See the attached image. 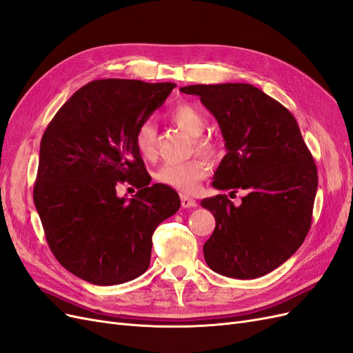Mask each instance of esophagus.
I'll list each match as a JSON object with an SVG mask.
<instances>
[{"instance_id":"1","label":"esophagus","mask_w":353,"mask_h":353,"mask_svg":"<svg viewBox=\"0 0 353 353\" xmlns=\"http://www.w3.org/2000/svg\"><path fill=\"white\" fill-rule=\"evenodd\" d=\"M181 205H183V208H194L196 206V200L193 197L190 196H185V194H181Z\"/></svg>"}]
</instances>
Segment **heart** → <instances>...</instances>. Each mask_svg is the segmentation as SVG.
Listing matches in <instances>:
<instances>
[{
    "label": "heart",
    "instance_id": "b5f03b06",
    "mask_svg": "<svg viewBox=\"0 0 353 353\" xmlns=\"http://www.w3.org/2000/svg\"><path fill=\"white\" fill-rule=\"evenodd\" d=\"M170 121L181 128L190 137L197 138L196 150L208 160L216 159L218 145L209 138H199L206 128V121L203 114L188 103H181L170 110ZM134 143L138 154L145 160H153L156 157V123L152 119H145L140 123L134 137ZM209 174V163L200 157L185 160L178 163H165L160 166L154 178L157 183L175 188L184 193L194 191L199 184Z\"/></svg>",
    "mask_w": 353,
    "mask_h": 353
}]
</instances>
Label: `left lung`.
<instances>
[{
    "label": "left lung",
    "instance_id": "obj_1",
    "mask_svg": "<svg viewBox=\"0 0 353 353\" xmlns=\"http://www.w3.org/2000/svg\"><path fill=\"white\" fill-rule=\"evenodd\" d=\"M215 116L227 154L212 185L243 190L241 205L227 194L203 199L216 227L203 245L215 272L250 280L279 268L311 228L318 172L294 116L250 83L188 85Z\"/></svg>",
    "mask_w": 353,
    "mask_h": 353
}]
</instances>
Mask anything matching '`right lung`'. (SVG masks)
<instances>
[{
	"instance_id": "right-lung-1",
	"label": "right lung",
	"mask_w": 353,
	"mask_h": 353,
	"mask_svg": "<svg viewBox=\"0 0 353 353\" xmlns=\"http://www.w3.org/2000/svg\"><path fill=\"white\" fill-rule=\"evenodd\" d=\"M172 82L97 79L74 92L42 135L34 203L56 259L97 285L131 281L150 265L152 236L179 209L176 191L150 184L134 137ZM123 180L141 188L117 198Z\"/></svg>"
}]
</instances>
